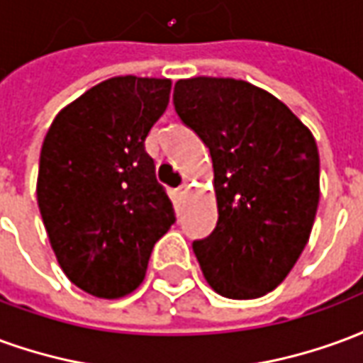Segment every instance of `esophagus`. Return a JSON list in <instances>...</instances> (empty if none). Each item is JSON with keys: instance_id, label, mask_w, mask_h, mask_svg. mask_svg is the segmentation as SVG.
Returning <instances> with one entry per match:
<instances>
[{"instance_id": "34e87169", "label": "esophagus", "mask_w": 363, "mask_h": 363, "mask_svg": "<svg viewBox=\"0 0 363 363\" xmlns=\"http://www.w3.org/2000/svg\"><path fill=\"white\" fill-rule=\"evenodd\" d=\"M189 189H190L189 181H182V184H181V186H179V194H181V196H184V194L189 192Z\"/></svg>"}]
</instances>
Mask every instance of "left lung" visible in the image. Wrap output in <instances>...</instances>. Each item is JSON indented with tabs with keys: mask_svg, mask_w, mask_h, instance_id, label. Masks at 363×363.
Masks as SVG:
<instances>
[{
	"mask_svg": "<svg viewBox=\"0 0 363 363\" xmlns=\"http://www.w3.org/2000/svg\"><path fill=\"white\" fill-rule=\"evenodd\" d=\"M174 111L204 142L218 223L192 243L206 280L231 299L272 291L303 252L319 206V151L286 104L251 83H174Z\"/></svg>",
	"mask_w": 363,
	"mask_h": 363,
	"instance_id": "8db88e82",
	"label": "left lung"
}]
</instances>
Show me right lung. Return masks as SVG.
Listing matches in <instances>:
<instances>
[{
	"label": "right lung",
	"mask_w": 363,
	"mask_h": 363,
	"mask_svg": "<svg viewBox=\"0 0 363 363\" xmlns=\"http://www.w3.org/2000/svg\"><path fill=\"white\" fill-rule=\"evenodd\" d=\"M169 79L112 77L66 106L44 138L36 196L60 267L77 288L114 299L142 284L174 208L145 151Z\"/></svg>",
	"instance_id": "obj_1"
}]
</instances>
